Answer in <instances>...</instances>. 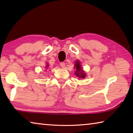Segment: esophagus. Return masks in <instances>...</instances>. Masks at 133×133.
I'll use <instances>...</instances> for the list:
<instances>
[{
	"instance_id": "34e87169",
	"label": "esophagus",
	"mask_w": 133,
	"mask_h": 133,
	"mask_svg": "<svg viewBox=\"0 0 133 133\" xmlns=\"http://www.w3.org/2000/svg\"><path fill=\"white\" fill-rule=\"evenodd\" d=\"M60 66L62 67V68L64 69L65 68V63H64V62L60 63Z\"/></svg>"
}]
</instances>
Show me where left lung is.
<instances>
[{"mask_svg":"<svg viewBox=\"0 0 133 133\" xmlns=\"http://www.w3.org/2000/svg\"><path fill=\"white\" fill-rule=\"evenodd\" d=\"M75 67L76 68L75 74L77 77L80 78H84L85 77L86 75H85L84 71H83L82 66H81V64L80 63L79 60H77V61L75 62Z\"/></svg>","mask_w":133,"mask_h":133,"instance_id":"1","label":"left lung"}]
</instances>
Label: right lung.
<instances>
[{
    "label": "right lung",
    "mask_w": 133,
    "mask_h": 133,
    "mask_svg": "<svg viewBox=\"0 0 133 133\" xmlns=\"http://www.w3.org/2000/svg\"><path fill=\"white\" fill-rule=\"evenodd\" d=\"M48 66H49V65L48 64V65H47V66H46V67H47V68H48Z\"/></svg>",
    "instance_id": "add662e5"
}]
</instances>
